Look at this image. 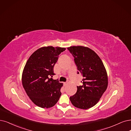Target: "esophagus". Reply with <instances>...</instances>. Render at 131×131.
Segmentation results:
<instances>
[{"instance_id": "34e87169", "label": "esophagus", "mask_w": 131, "mask_h": 131, "mask_svg": "<svg viewBox=\"0 0 131 131\" xmlns=\"http://www.w3.org/2000/svg\"><path fill=\"white\" fill-rule=\"evenodd\" d=\"M67 83H64V85L65 86H66L67 85Z\"/></svg>"}]
</instances>
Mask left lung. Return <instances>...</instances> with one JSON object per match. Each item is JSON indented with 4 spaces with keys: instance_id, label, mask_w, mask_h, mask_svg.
<instances>
[{
    "instance_id": "1",
    "label": "left lung",
    "mask_w": 131,
    "mask_h": 131,
    "mask_svg": "<svg viewBox=\"0 0 131 131\" xmlns=\"http://www.w3.org/2000/svg\"><path fill=\"white\" fill-rule=\"evenodd\" d=\"M74 57L78 74L83 75V85L77 86V91L70 97L75 107L86 110L94 106L107 89L108 78L100 57L90 48L78 46L67 48Z\"/></svg>"
}]
</instances>
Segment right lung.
Here are the masks:
<instances>
[{"mask_svg": "<svg viewBox=\"0 0 131 131\" xmlns=\"http://www.w3.org/2000/svg\"><path fill=\"white\" fill-rule=\"evenodd\" d=\"M65 48L43 47L28 58L22 74V84L32 102L41 108H50L59 100L62 84L53 80V67Z\"/></svg>", "mask_w": 131, "mask_h": 131, "instance_id": "add662e5", "label": "right lung"}]
</instances>
